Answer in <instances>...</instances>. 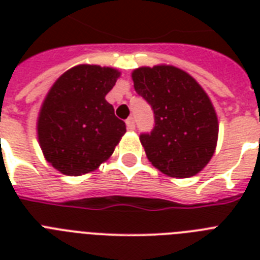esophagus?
<instances>
[{
	"mask_svg": "<svg viewBox=\"0 0 260 260\" xmlns=\"http://www.w3.org/2000/svg\"><path fill=\"white\" fill-rule=\"evenodd\" d=\"M126 128H128V131H134L135 129V120L134 117H129L128 120H126Z\"/></svg>",
	"mask_w": 260,
	"mask_h": 260,
	"instance_id": "1",
	"label": "esophagus"
}]
</instances>
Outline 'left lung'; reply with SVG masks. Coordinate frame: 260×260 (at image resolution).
<instances>
[{
	"label": "left lung",
	"mask_w": 260,
	"mask_h": 260,
	"mask_svg": "<svg viewBox=\"0 0 260 260\" xmlns=\"http://www.w3.org/2000/svg\"><path fill=\"white\" fill-rule=\"evenodd\" d=\"M132 79L136 93L154 110V129L140 135L148 160L170 177L200 173L213 156L218 136L208 94L187 73L166 64L139 67Z\"/></svg>",
	"instance_id": "obj_1"
}]
</instances>
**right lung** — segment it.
Listing matches in <instances>:
<instances>
[{"mask_svg":"<svg viewBox=\"0 0 260 260\" xmlns=\"http://www.w3.org/2000/svg\"><path fill=\"white\" fill-rule=\"evenodd\" d=\"M118 77L110 67L79 64L60 75L47 94L39 113V143L47 162L64 175L95 170L126 132L105 100Z\"/></svg>","mask_w":260,"mask_h":260,"instance_id":"add662e5","label":"right lung"}]
</instances>
